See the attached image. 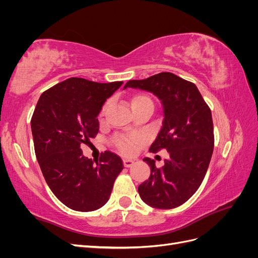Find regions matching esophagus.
Returning <instances> with one entry per match:
<instances>
[{"mask_svg":"<svg viewBox=\"0 0 258 258\" xmlns=\"http://www.w3.org/2000/svg\"><path fill=\"white\" fill-rule=\"evenodd\" d=\"M134 163H135V160H132V159H128V158L123 159V166L126 167V168H130L132 165H134Z\"/></svg>","mask_w":258,"mask_h":258,"instance_id":"1","label":"esophagus"}]
</instances>
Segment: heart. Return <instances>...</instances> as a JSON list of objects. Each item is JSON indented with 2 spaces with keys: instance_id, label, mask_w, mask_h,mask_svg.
Returning a JSON list of instances; mask_svg holds the SVG:
<instances>
[{
  "instance_id": "b5f03b06",
  "label": "heart",
  "mask_w": 258,
  "mask_h": 258,
  "mask_svg": "<svg viewBox=\"0 0 258 258\" xmlns=\"http://www.w3.org/2000/svg\"><path fill=\"white\" fill-rule=\"evenodd\" d=\"M145 105H153V100L145 93H138L131 99L132 110H137ZM107 104L102 107L100 116H102L106 110ZM139 143V139L137 137H118L114 139V144L118 150L124 154H131L134 152L136 145Z\"/></svg>"
}]
</instances>
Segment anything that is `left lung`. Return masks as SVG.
<instances>
[{
    "instance_id": "obj_1",
    "label": "left lung",
    "mask_w": 258,
    "mask_h": 258,
    "mask_svg": "<svg viewBox=\"0 0 258 258\" xmlns=\"http://www.w3.org/2000/svg\"><path fill=\"white\" fill-rule=\"evenodd\" d=\"M127 87L153 92L163 107L162 127L150 152L166 150L170 157L157 168L154 159L147 181L138 187L140 197L153 208L173 209L197 191L213 154L212 114L196 85L169 72L129 81Z\"/></svg>"
}]
</instances>
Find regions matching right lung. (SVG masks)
I'll return each mask as SVG.
<instances>
[{
  "label": "right lung",
  "instance_id": "add662e5",
  "mask_svg": "<svg viewBox=\"0 0 258 258\" xmlns=\"http://www.w3.org/2000/svg\"><path fill=\"white\" fill-rule=\"evenodd\" d=\"M122 82L96 83L71 77L44 91L31 118L34 150L46 183L68 208L89 212L111 196L122 160L112 152L99 161L83 156L81 145L99 132V115Z\"/></svg>",
  "mask_w": 258,
  "mask_h": 258
}]
</instances>
